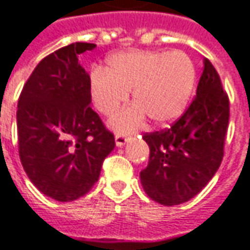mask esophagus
<instances>
[{"mask_svg": "<svg viewBox=\"0 0 250 250\" xmlns=\"http://www.w3.org/2000/svg\"><path fill=\"white\" fill-rule=\"evenodd\" d=\"M128 142V138L126 136H124V135H115V145L121 147V146H124V145Z\"/></svg>", "mask_w": 250, "mask_h": 250, "instance_id": "34e87169", "label": "esophagus"}]
</instances>
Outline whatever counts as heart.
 <instances>
[{
	"instance_id": "b5f03b06",
	"label": "heart",
	"mask_w": 250,
	"mask_h": 250,
	"mask_svg": "<svg viewBox=\"0 0 250 250\" xmlns=\"http://www.w3.org/2000/svg\"><path fill=\"white\" fill-rule=\"evenodd\" d=\"M195 76L193 60L184 52H119L108 59L105 73L91 71L90 94L98 111L111 115L131 93L135 104L109 119L114 131L128 133L146 117L156 125L180 118L191 98Z\"/></svg>"
}]
</instances>
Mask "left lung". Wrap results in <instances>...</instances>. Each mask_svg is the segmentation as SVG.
<instances>
[{"label":"left lung","mask_w":250,"mask_h":250,"mask_svg":"<svg viewBox=\"0 0 250 250\" xmlns=\"http://www.w3.org/2000/svg\"><path fill=\"white\" fill-rule=\"evenodd\" d=\"M229 101L217 70H204L191 105L168 129L146 133L149 163L141 171L145 193L162 206L191 200L214 177L224 157Z\"/></svg>","instance_id":"8db88e82"}]
</instances>
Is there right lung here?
<instances>
[{
    "label": "right lung",
    "mask_w": 250,
    "mask_h": 250,
    "mask_svg": "<svg viewBox=\"0 0 250 250\" xmlns=\"http://www.w3.org/2000/svg\"><path fill=\"white\" fill-rule=\"evenodd\" d=\"M93 49L76 42L44 57L18 101L21 163L33 186L60 203L88 193L115 147L114 135L90 106V74L79 60Z\"/></svg>",
    "instance_id": "add662e5"
}]
</instances>
